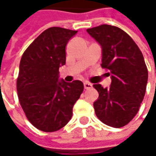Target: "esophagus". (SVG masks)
<instances>
[{
	"instance_id": "34e87169",
	"label": "esophagus",
	"mask_w": 156,
	"mask_h": 156,
	"mask_svg": "<svg viewBox=\"0 0 156 156\" xmlns=\"http://www.w3.org/2000/svg\"><path fill=\"white\" fill-rule=\"evenodd\" d=\"M83 86H84V89H86V90H89V89H91L92 88V83H90L87 82V81H85V82L83 83Z\"/></svg>"
}]
</instances>
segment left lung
I'll return each instance as SVG.
<instances>
[{
  "label": "left lung",
  "instance_id": "left-lung-1",
  "mask_svg": "<svg viewBox=\"0 0 156 156\" xmlns=\"http://www.w3.org/2000/svg\"><path fill=\"white\" fill-rule=\"evenodd\" d=\"M101 48V67L109 70L111 84L93 87L99 93L94 101L97 118L119 128L135 117L144 100L148 82L144 58L136 42L123 30L108 25L87 29Z\"/></svg>",
  "mask_w": 156,
  "mask_h": 156
}]
</instances>
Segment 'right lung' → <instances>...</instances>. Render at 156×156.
Listing matches in <instances>:
<instances>
[{
    "mask_svg": "<svg viewBox=\"0 0 156 156\" xmlns=\"http://www.w3.org/2000/svg\"><path fill=\"white\" fill-rule=\"evenodd\" d=\"M78 30L51 27L41 33L23 54L17 79L20 105L29 121L46 132L64 127L83 90L79 80L60 79L66 64V46Z\"/></svg>",
    "mask_w": 156,
    "mask_h": 156,
    "instance_id": "obj_1",
    "label": "right lung"
}]
</instances>
